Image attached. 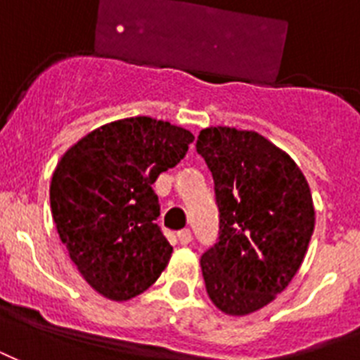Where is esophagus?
I'll list each match as a JSON object with an SVG mask.
<instances>
[{"label":"esophagus","mask_w":360,"mask_h":360,"mask_svg":"<svg viewBox=\"0 0 360 360\" xmlns=\"http://www.w3.org/2000/svg\"><path fill=\"white\" fill-rule=\"evenodd\" d=\"M177 239H179L181 245H188V243H191V240H192L191 230H188V228H185V230L177 231Z\"/></svg>","instance_id":"obj_1"}]
</instances>
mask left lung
<instances>
[{
    "instance_id": "1",
    "label": "left lung",
    "mask_w": 360,
    "mask_h": 360,
    "mask_svg": "<svg viewBox=\"0 0 360 360\" xmlns=\"http://www.w3.org/2000/svg\"><path fill=\"white\" fill-rule=\"evenodd\" d=\"M196 151L219 207V239L200 262L205 288L222 312H256L304 259L316 220L310 186L290 155L252 130L203 129Z\"/></svg>"
}]
</instances>
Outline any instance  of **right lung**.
<instances>
[{
	"label": "right lung",
	"instance_id": "add662e5",
	"mask_svg": "<svg viewBox=\"0 0 360 360\" xmlns=\"http://www.w3.org/2000/svg\"><path fill=\"white\" fill-rule=\"evenodd\" d=\"M194 136L151 117H129L93 130L59 160L50 207L59 239L87 284L112 301H129L157 282L172 245L155 222L153 183L185 158Z\"/></svg>",
	"mask_w": 360,
	"mask_h": 360
}]
</instances>
